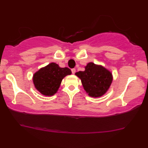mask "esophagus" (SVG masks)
<instances>
[{
    "label": "esophagus",
    "instance_id": "34e87169",
    "mask_svg": "<svg viewBox=\"0 0 148 148\" xmlns=\"http://www.w3.org/2000/svg\"><path fill=\"white\" fill-rule=\"evenodd\" d=\"M71 72H72V73H73V74H75V72H76L75 69H71Z\"/></svg>",
    "mask_w": 148,
    "mask_h": 148
}]
</instances>
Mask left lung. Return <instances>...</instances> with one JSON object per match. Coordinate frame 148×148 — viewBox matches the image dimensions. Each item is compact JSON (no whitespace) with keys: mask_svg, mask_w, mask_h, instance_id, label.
Returning <instances> with one entry per match:
<instances>
[{"mask_svg":"<svg viewBox=\"0 0 148 148\" xmlns=\"http://www.w3.org/2000/svg\"><path fill=\"white\" fill-rule=\"evenodd\" d=\"M84 71H79L75 75L82 80L84 90L92 97H100L108 90L112 81L111 73L102 66L90 62Z\"/></svg>","mask_w":148,"mask_h":148,"instance_id":"1","label":"left lung"}]
</instances>
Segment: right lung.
Returning <instances> with one entry per match:
<instances>
[{"label": "right lung", "instance_id": "1", "mask_svg": "<svg viewBox=\"0 0 148 148\" xmlns=\"http://www.w3.org/2000/svg\"><path fill=\"white\" fill-rule=\"evenodd\" d=\"M71 74L69 68H60L57 64L52 62L34 75V86L43 95L52 96L57 92L62 79Z\"/></svg>", "mask_w": 148, "mask_h": 148}]
</instances>
